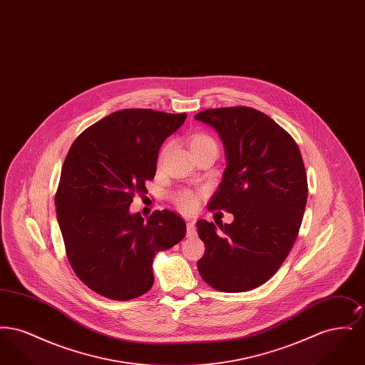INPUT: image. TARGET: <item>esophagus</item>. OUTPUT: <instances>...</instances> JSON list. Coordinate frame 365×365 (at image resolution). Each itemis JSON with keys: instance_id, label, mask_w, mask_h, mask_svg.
Segmentation results:
<instances>
[{"instance_id": "1", "label": "esophagus", "mask_w": 365, "mask_h": 365, "mask_svg": "<svg viewBox=\"0 0 365 365\" xmlns=\"http://www.w3.org/2000/svg\"><path fill=\"white\" fill-rule=\"evenodd\" d=\"M187 235L191 237V235H194V232H195V227H194V222L192 220H187Z\"/></svg>"}]
</instances>
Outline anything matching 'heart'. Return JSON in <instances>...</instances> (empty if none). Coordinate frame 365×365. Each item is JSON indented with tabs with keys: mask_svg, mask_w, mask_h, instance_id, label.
Returning a JSON list of instances; mask_svg holds the SVG:
<instances>
[{
	"mask_svg": "<svg viewBox=\"0 0 365 365\" xmlns=\"http://www.w3.org/2000/svg\"><path fill=\"white\" fill-rule=\"evenodd\" d=\"M208 145H216V142H215V139L209 137L207 134H197L190 140L191 150L197 149V148L208 146ZM165 149H167V146H164V149L161 152V156L165 153ZM175 201L179 205V208H182L183 210H192L197 207V197H195L194 192L189 190L179 191L175 195Z\"/></svg>",
	"mask_w": 365,
	"mask_h": 365,
	"instance_id": "heart-1",
	"label": "heart"
}]
</instances>
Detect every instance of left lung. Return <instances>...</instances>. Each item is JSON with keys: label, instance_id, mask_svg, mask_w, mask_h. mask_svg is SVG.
<instances>
[{"label": "left lung", "instance_id": "1", "mask_svg": "<svg viewBox=\"0 0 365 365\" xmlns=\"http://www.w3.org/2000/svg\"><path fill=\"white\" fill-rule=\"evenodd\" d=\"M194 119L213 127L226 150L208 209L234 215L225 226L197 222L205 243L198 271L215 290L249 292L277 274L298 235L308 198L301 152L287 131L249 106L207 109Z\"/></svg>", "mask_w": 365, "mask_h": 365}]
</instances>
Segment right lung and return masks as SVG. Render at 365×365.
<instances>
[{
	"label": "right lung",
	"mask_w": 365,
	"mask_h": 365,
	"mask_svg": "<svg viewBox=\"0 0 365 365\" xmlns=\"http://www.w3.org/2000/svg\"><path fill=\"white\" fill-rule=\"evenodd\" d=\"M186 113L122 109L94 123L73 140L64 160L54 204L67 257L94 293L115 301L153 286V259L186 235L173 210L146 220L130 213L133 197L148 192L163 142Z\"/></svg>",
	"instance_id": "obj_1"
}]
</instances>
